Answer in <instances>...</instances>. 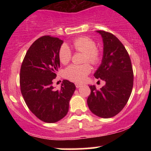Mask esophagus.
<instances>
[{"label":"esophagus","mask_w":151,"mask_h":151,"mask_svg":"<svg viewBox=\"0 0 151 151\" xmlns=\"http://www.w3.org/2000/svg\"><path fill=\"white\" fill-rule=\"evenodd\" d=\"M75 86H76V88H79L82 86V84H80V83H75Z\"/></svg>","instance_id":"obj_1"}]
</instances>
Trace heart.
I'll list each match as a JSON object with an SVG mask.
<instances>
[{
    "label": "heart",
    "instance_id": "heart-1",
    "mask_svg": "<svg viewBox=\"0 0 151 151\" xmlns=\"http://www.w3.org/2000/svg\"><path fill=\"white\" fill-rule=\"evenodd\" d=\"M72 47L76 52H83V62L88 61L93 65L99 63L102 58L101 50L96 47L95 41L88 36H80L72 42ZM58 58L60 63L66 65L71 59V51L69 47L63 44L58 50ZM91 67L89 63L77 65L71 64L65 68L63 74L65 77L74 82H83L91 72Z\"/></svg>",
    "mask_w": 151,
    "mask_h": 151
}]
</instances>
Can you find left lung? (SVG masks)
I'll return each instance as SVG.
<instances>
[{"mask_svg": "<svg viewBox=\"0 0 151 151\" xmlns=\"http://www.w3.org/2000/svg\"><path fill=\"white\" fill-rule=\"evenodd\" d=\"M104 42L101 64L94 74L96 79L106 83L96 89L91 85L87 103L90 110L101 118H109L119 113L127 103L134 83L132 62L127 50L112 33L97 30Z\"/></svg>", "mask_w": 151, "mask_h": 151, "instance_id": "8db88e82", "label": "left lung"}]
</instances>
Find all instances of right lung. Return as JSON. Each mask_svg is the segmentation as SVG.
Segmentation results:
<instances>
[{
    "label": "right lung",
    "mask_w": 151,
    "mask_h": 151,
    "mask_svg": "<svg viewBox=\"0 0 151 151\" xmlns=\"http://www.w3.org/2000/svg\"><path fill=\"white\" fill-rule=\"evenodd\" d=\"M63 40L51 36L36 39L29 47L20 68L19 85L28 107L39 120L55 123L64 118L75 85L64 80L60 90L52 80L60 68L58 50Z\"/></svg>",
    "instance_id": "add662e5"
}]
</instances>
